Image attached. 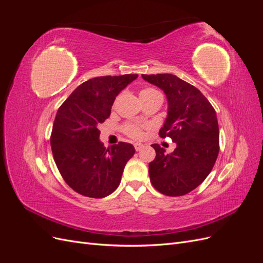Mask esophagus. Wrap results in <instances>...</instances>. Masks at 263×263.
I'll return each mask as SVG.
<instances>
[{
    "mask_svg": "<svg viewBox=\"0 0 263 263\" xmlns=\"http://www.w3.org/2000/svg\"><path fill=\"white\" fill-rule=\"evenodd\" d=\"M134 147H135V149H136V150L138 151V150H140L142 147H144V145L140 144V142H135V144H134Z\"/></svg>",
    "mask_w": 263,
    "mask_h": 263,
    "instance_id": "1",
    "label": "esophagus"
}]
</instances>
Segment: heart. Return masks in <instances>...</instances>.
<instances>
[{
  "instance_id": "heart-1",
  "label": "heart",
  "mask_w": 263,
  "mask_h": 263,
  "mask_svg": "<svg viewBox=\"0 0 263 263\" xmlns=\"http://www.w3.org/2000/svg\"><path fill=\"white\" fill-rule=\"evenodd\" d=\"M155 93H159V92L155 89H151V87H146V89L141 90L140 97H142V95H149V94H155ZM125 133L133 138H140L142 136L141 126L137 125V124L126 125L125 126Z\"/></svg>"
}]
</instances>
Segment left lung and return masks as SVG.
<instances>
[{"label": "left lung", "instance_id": "1", "mask_svg": "<svg viewBox=\"0 0 263 263\" xmlns=\"http://www.w3.org/2000/svg\"><path fill=\"white\" fill-rule=\"evenodd\" d=\"M145 81L161 89L168 101V115L159 135L177 144L165 154L151 145L156 158L149 163L154 187L168 196H181L196 189L209 176L219 151L216 112L195 86L170 73L142 74Z\"/></svg>", "mask_w": 263, "mask_h": 263}]
</instances>
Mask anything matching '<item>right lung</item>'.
Wrapping results in <instances>:
<instances>
[{
	"instance_id": "1",
	"label": "right lung",
	"mask_w": 263,
	"mask_h": 263,
	"mask_svg": "<svg viewBox=\"0 0 263 263\" xmlns=\"http://www.w3.org/2000/svg\"><path fill=\"white\" fill-rule=\"evenodd\" d=\"M138 74L90 79L70 94L59 107L50 145L54 162L67 184L79 194L102 198L118 187L135 148L118 142L107 149L98 125L110 115L115 98Z\"/></svg>"
}]
</instances>
